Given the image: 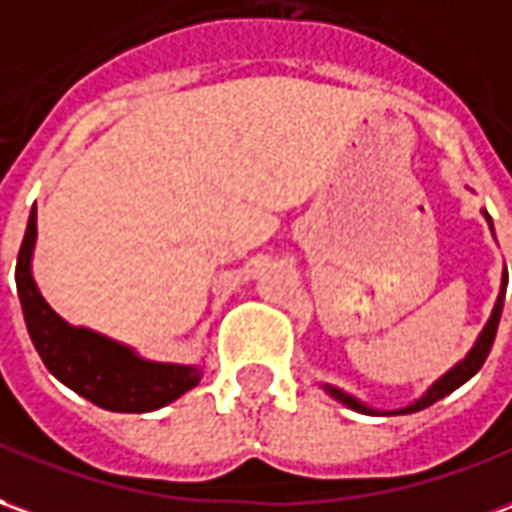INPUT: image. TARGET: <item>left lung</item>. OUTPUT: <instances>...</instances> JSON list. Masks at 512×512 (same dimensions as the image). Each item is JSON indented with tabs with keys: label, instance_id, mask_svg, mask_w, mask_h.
Returning a JSON list of instances; mask_svg holds the SVG:
<instances>
[{
	"label": "left lung",
	"instance_id": "left-lung-1",
	"mask_svg": "<svg viewBox=\"0 0 512 512\" xmlns=\"http://www.w3.org/2000/svg\"><path fill=\"white\" fill-rule=\"evenodd\" d=\"M482 216H485V221H488V227H491V232H493V221H491V216H488V210H482ZM505 291H507V268L502 271V288H499V296H496V305H493V310H491V318L485 321V327H482V332L477 335L474 346L468 349V355L463 357V360H457L455 366L449 368L443 377H438V380L432 382L430 388L421 393L418 399H413L410 405L396 407V410H377V407H368L366 402H360L357 396L346 393L343 388H338V385L324 382L321 388L330 393L332 399H338L341 405L349 407V410L366 413V416H407V413H418V410H424V407L435 405L438 399H443V396H449L452 391H457L463 382L471 380V377H474V374H477V371L482 368L485 357H488V352H491L493 338H496V330H499V318H502V307H505Z\"/></svg>",
	"mask_w": 512,
	"mask_h": 512
}]
</instances>
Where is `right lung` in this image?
Returning <instances> with one entry per match:
<instances>
[{
    "mask_svg": "<svg viewBox=\"0 0 512 512\" xmlns=\"http://www.w3.org/2000/svg\"><path fill=\"white\" fill-rule=\"evenodd\" d=\"M38 213L30 210L16 263V288L32 343L44 366L82 399L113 413H152L171 405L202 380L199 363L146 360L132 346L57 316L32 277Z\"/></svg>",
    "mask_w": 512,
    "mask_h": 512,
    "instance_id": "add662e5",
    "label": "right lung"
}]
</instances>
